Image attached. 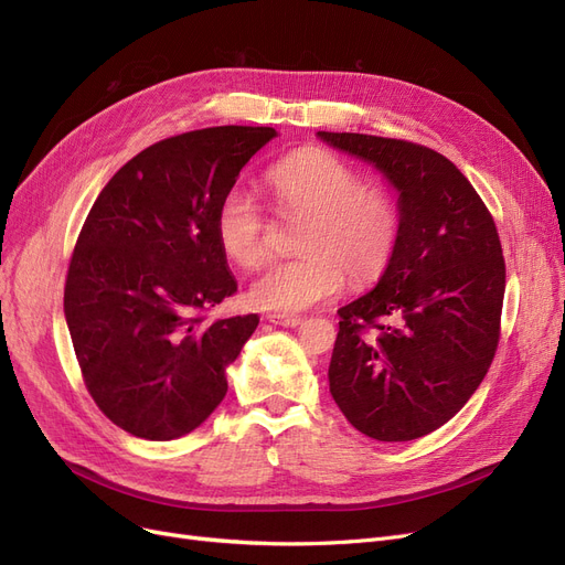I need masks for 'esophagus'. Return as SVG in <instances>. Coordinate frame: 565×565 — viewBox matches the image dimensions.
Listing matches in <instances>:
<instances>
[{
  "label": "esophagus",
  "mask_w": 565,
  "mask_h": 565,
  "mask_svg": "<svg viewBox=\"0 0 565 565\" xmlns=\"http://www.w3.org/2000/svg\"><path fill=\"white\" fill-rule=\"evenodd\" d=\"M268 322L274 324H280V327H299L303 324V318H299V315H268Z\"/></svg>",
  "instance_id": "esophagus-1"
}]
</instances>
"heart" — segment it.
Returning <instances> with one entry per match:
<instances>
[{"instance_id":"1","label":"heart","mask_w":565,"mask_h":565,"mask_svg":"<svg viewBox=\"0 0 565 565\" xmlns=\"http://www.w3.org/2000/svg\"><path fill=\"white\" fill-rule=\"evenodd\" d=\"M266 185L282 217H303L297 232L301 255L259 270L250 285L255 306L306 310L341 295L345 274L354 285L385 276L403 234V211L394 192L364 183L356 167L320 148L282 157L266 171ZM215 238L241 268L264 262L270 222L250 190L234 185L222 194Z\"/></svg>"}]
</instances>
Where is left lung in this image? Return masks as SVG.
<instances>
[{
	"mask_svg": "<svg viewBox=\"0 0 565 565\" xmlns=\"http://www.w3.org/2000/svg\"><path fill=\"white\" fill-rule=\"evenodd\" d=\"M398 190L403 234L373 291L338 310L329 390L369 438L401 443L452 419L501 338L505 259L495 222L445 154L403 139L318 131Z\"/></svg>",
	"mask_w": 565,
	"mask_h": 565,
	"instance_id": "obj_1",
	"label": "left lung"
}]
</instances>
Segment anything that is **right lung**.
Masks as SVG:
<instances>
[{
  "label": "right lung",
  "mask_w": 565,
  "mask_h": 565,
  "mask_svg": "<svg viewBox=\"0 0 565 565\" xmlns=\"http://www.w3.org/2000/svg\"><path fill=\"white\" fill-rule=\"evenodd\" d=\"M274 127L224 125L157 141L89 209L64 282V315L97 408L143 440H173L227 394L224 369L255 312L206 322L236 295L215 211Z\"/></svg>",
  "instance_id": "obj_1"
}]
</instances>
